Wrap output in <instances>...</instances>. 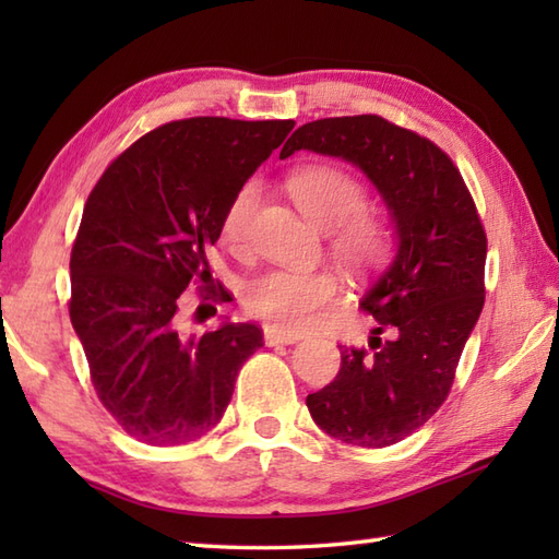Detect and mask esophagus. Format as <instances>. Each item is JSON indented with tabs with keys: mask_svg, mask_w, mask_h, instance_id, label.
Listing matches in <instances>:
<instances>
[{
	"mask_svg": "<svg viewBox=\"0 0 559 559\" xmlns=\"http://www.w3.org/2000/svg\"><path fill=\"white\" fill-rule=\"evenodd\" d=\"M300 336L298 334H286V331H281L276 326H264V343L266 346H283V343H298Z\"/></svg>",
	"mask_w": 559,
	"mask_h": 559,
	"instance_id": "34e87169",
	"label": "esophagus"
}]
</instances>
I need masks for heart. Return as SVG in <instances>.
<instances>
[{
  "mask_svg": "<svg viewBox=\"0 0 559 559\" xmlns=\"http://www.w3.org/2000/svg\"><path fill=\"white\" fill-rule=\"evenodd\" d=\"M286 189L302 216L326 230L329 252L350 276H370L382 269L396 249L389 221L367 204V189L348 170L331 163H310L295 168ZM259 182H245L221 218V245L235 254L252 247V228L259 211ZM341 283L326 269L288 271L271 269L245 286L247 312L286 334L310 329L319 312L338 298Z\"/></svg>",
  "mask_w": 559,
  "mask_h": 559,
  "instance_id": "1",
  "label": "heart"
}]
</instances>
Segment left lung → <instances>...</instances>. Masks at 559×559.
<instances>
[{"instance_id":"8db88e82","label":"left lung","mask_w":559,"mask_h":559,"mask_svg":"<svg viewBox=\"0 0 559 559\" xmlns=\"http://www.w3.org/2000/svg\"><path fill=\"white\" fill-rule=\"evenodd\" d=\"M300 148L360 165L399 230L394 264L362 298L379 322L370 348L338 346V374L307 396V408L341 442L396 444L432 418L454 384L485 302L488 235L454 160L413 129L379 115L324 117L295 129L281 156Z\"/></svg>"}]
</instances>
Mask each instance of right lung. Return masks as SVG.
<instances>
[{
	"instance_id": "1",
	"label": "right lung",
	"mask_w": 559,
	"mask_h": 559,
	"mask_svg": "<svg viewBox=\"0 0 559 559\" xmlns=\"http://www.w3.org/2000/svg\"><path fill=\"white\" fill-rule=\"evenodd\" d=\"M293 120H173L117 156L83 206L69 317L100 403L151 447L194 442L223 418L235 377L264 346L257 324L187 336L180 295L230 302L211 276L223 211Z\"/></svg>"
}]
</instances>
